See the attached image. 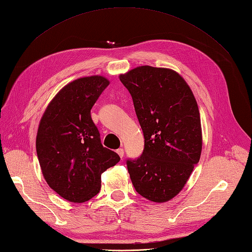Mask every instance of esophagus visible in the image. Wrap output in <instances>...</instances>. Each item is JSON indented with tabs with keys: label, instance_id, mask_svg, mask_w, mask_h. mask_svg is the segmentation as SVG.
<instances>
[{
	"label": "esophagus",
	"instance_id": "1",
	"mask_svg": "<svg viewBox=\"0 0 252 252\" xmlns=\"http://www.w3.org/2000/svg\"><path fill=\"white\" fill-rule=\"evenodd\" d=\"M116 153H118V154H119V156L123 159V157H124V155H125V152H124V150H123V149H119L118 151H116Z\"/></svg>",
	"mask_w": 252,
	"mask_h": 252
}]
</instances>
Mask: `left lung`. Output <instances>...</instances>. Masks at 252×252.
<instances>
[{"mask_svg": "<svg viewBox=\"0 0 252 252\" xmlns=\"http://www.w3.org/2000/svg\"><path fill=\"white\" fill-rule=\"evenodd\" d=\"M129 91L144 136V150L126 161L136 191L157 203L185 186L200 160L202 130L195 98L172 69L140 66L120 76Z\"/></svg>", "mask_w": 252, "mask_h": 252, "instance_id": "obj_1", "label": "left lung"}]
</instances>
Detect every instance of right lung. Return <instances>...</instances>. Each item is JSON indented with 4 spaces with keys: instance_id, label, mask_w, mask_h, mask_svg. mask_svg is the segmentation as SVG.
Here are the masks:
<instances>
[{
    "instance_id": "add662e5",
    "label": "right lung",
    "mask_w": 252,
    "mask_h": 252,
    "mask_svg": "<svg viewBox=\"0 0 252 252\" xmlns=\"http://www.w3.org/2000/svg\"><path fill=\"white\" fill-rule=\"evenodd\" d=\"M109 85L101 76L68 83L49 103L39 123L36 152L47 184L67 201L83 203L99 192L101 173L120 161L103 147L91 109Z\"/></svg>"
}]
</instances>
